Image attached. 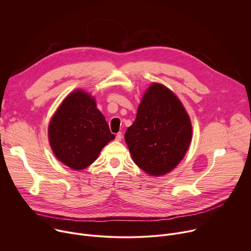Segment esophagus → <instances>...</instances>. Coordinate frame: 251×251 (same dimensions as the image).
<instances>
[{"instance_id": "esophagus-1", "label": "esophagus", "mask_w": 251, "mask_h": 251, "mask_svg": "<svg viewBox=\"0 0 251 251\" xmlns=\"http://www.w3.org/2000/svg\"><path fill=\"white\" fill-rule=\"evenodd\" d=\"M116 140H117V141H121V140H122V133H121V132L117 133V135H116Z\"/></svg>"}]
</instances>
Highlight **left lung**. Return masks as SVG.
Here are the masks:
<instances>
[{
  "label": "left lung",
  "mask_w": 251,
  "mask_h": 251,
  "mask_svg": "<svg viewBox=\"0 0 251 251\" xmlns=\"http://www.w3.org/2000/svg\"><path fill=\"white\" fill-rule=\"evenodd\" d=\"M193 128L177 96L160 83H152L142 97L125 141L134 163L153 176L168 174L184 159Z\"/></svg>",
  "instance_id": "left-lung-1"
}]
</instances>
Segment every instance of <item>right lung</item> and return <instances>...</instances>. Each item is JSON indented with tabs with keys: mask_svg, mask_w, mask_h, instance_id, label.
<instances>
[{
	"mask_svg": "<svg viewBox=\"0 0 251 251\" xmlns=\"http://www.w3.org/2000/svg\"><path fill=\"white\" fill-rule=\"evenodd\" d=\"M50 148L58 161L73 170L90 166L115 139L93 96L82 89L69 93L49 124Z\"/></svg>",
	"mask_w": 251,
	"mask_h": 251,
	"instance_id": "obj_1",
	"label": "right lung"
}]
</instances>
